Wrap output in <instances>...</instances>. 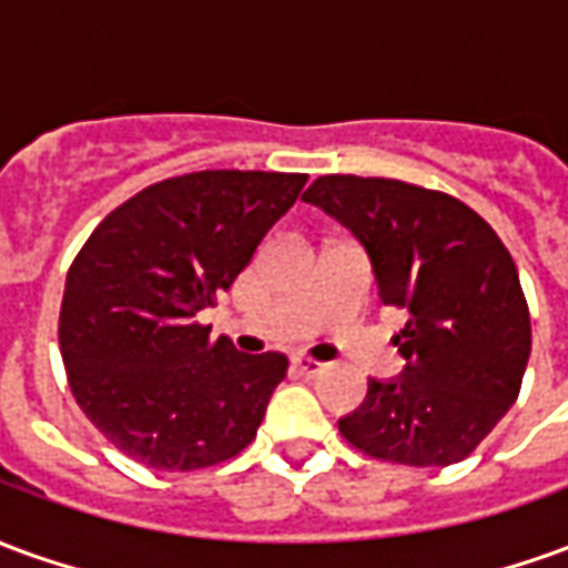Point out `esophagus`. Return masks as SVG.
I'll list each match as a JSON object with an SVG mask.
<instances>
[{"label":"esophagus","mask_w":568,"mask_h":568,"mask_svg":"<svg viewBox=\"0 0 568 568\" xmlns=\"http://www.w3.org/2000/svg\"><path fill=\"white\" fill-rule=\"evenodd\" d=\"M292 365H295V371L301 374V377H320L322 371H325L322 362H316V358H310V356H295L292 358Z\"/></svg>","instance_id":"esophagus-1"}]
</instances>
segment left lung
I'll return each mask as SVG.
<instances>
[{
	"label": "left lung",
	"mask_w": 568,
	"mask_h": 568,
	"mask_svg": "<svg viewBox=\"0 0 568 568\" xmlns=\"http://www.w3.org/2000/svg\"><path fill=\"white\" fill-rule=\"evenodd\" d=\"M368 248L377 295L405 310L398 381H368L337 423L349 447L398 465L463 463L520 395L532 328L499 234L444 191L377 175H320L304 194Z\"/></svg>",
	"instance_id": "obj_1"
}]
</instances>
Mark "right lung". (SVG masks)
Here are the masks:
<instances>
[{
  "mask_svg": "<svg viewBox=\"0 0 568 568\" xmlns=\"http://www.w3.org/2000/svg\"><path fill=\"white\" fill-rule=\"evenodd\" d=\"M307 173L200 170L124 200L67 273L60 356L84 417L158 471H197L252 444L283 353L246 356L197 313L246 267Z\"/></svg>",
  "mask_w": 568,
  "mask_h": 568,
  "instance_id": "1",
  "label": "right lung"
}]
</instances>
